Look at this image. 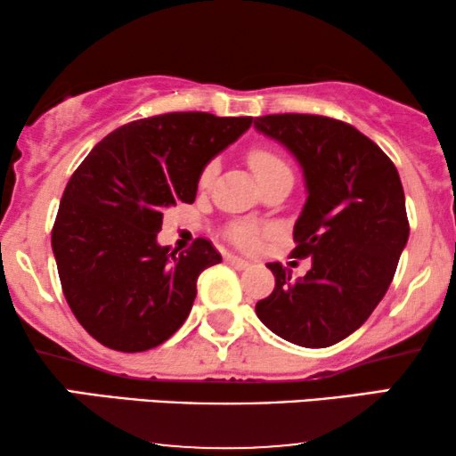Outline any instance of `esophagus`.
I'll return each mask as SVG.
<instances>
[{"instance_id":"obj_1","label":"esophagus","mask_w":456,"mask_h":456,"mask_svg":"<svg viewBox=\"0 0 456 456\" xmlns=\"http://www.w3.org/2000/svg\"><path fill=\"white\" fill-rule=\"evenodd\" d=\"M226 261H228V264L232 265V267H236V270H247V267L251 265L247 259L239 257V255H226Z\"/></svg>"}]
</instances>
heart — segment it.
Here are the masks:
<instances>
[{
	"label": "heart",
	"mask_w": 456,
	"mask_h": 456,
	"mask_svg": "<svg viewBox=\"0 0 456 456\" xmlns=\"http://www.w3.org/2000/svg\"><path fill=\"white\" fill-rule=\"evenodd\" d=\"M248 166H251V170L257 178L265 176V174H270L273 170H280V167H286L284 161L280 159L276 153L270 151V149H253V151L248 153ZM214 174H216V161H209V164L201 170L199 183L208 184L209 180L214 178ZM232 236L236 239V242H240L242 247H255L259 242V230L251 226V224H239V226L232 230Z\"/></svg>",
	"instance_id": "obj_1"
}]
</instances>
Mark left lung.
Wrapping results in <instances>:
<instances>
[{
  "label": "left lung",
  "mask_w": 456,
  "mask_h": 456,
  "mask_svg": "<svg viewBox=\"0 0 456 456\" xmlns=\"http://www.w3.org/2000/svg\"><path fill=\"white\" fill-rule=\"evenodd\" d=\"M253 126L301 167L307 199L292 255L311 257L303 278L267 264L276 286L255 314L292 345L332 346L363 326L395 278L409 240L401 176L376 142L340 120L273 114Z\"/></svg>",
  "instance_id": "8db88e82"
}]
</instances>
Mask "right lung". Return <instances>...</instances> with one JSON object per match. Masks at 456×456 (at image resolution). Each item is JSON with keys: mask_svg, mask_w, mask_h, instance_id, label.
<instances>
[{"mask_svg": "<svg viewBox=\"0 0 456 456\" xmlns=\"http://www.w3.org/2000/svg\"><path fill=\"white\" fill-rule=\"evenodd\" d=\"M251 122L205 111L145 118L105 136L72 174L52 248L74 317L103 346L149 351L189 317L199 273L222 255L205 239L186 253L161 247L164 211L195 201L203 167Z\"/></svg>", "mask_w": 456, "mask_h": 456, "instance_id": "obj_1", "label": "right lung"}]
</instances>
